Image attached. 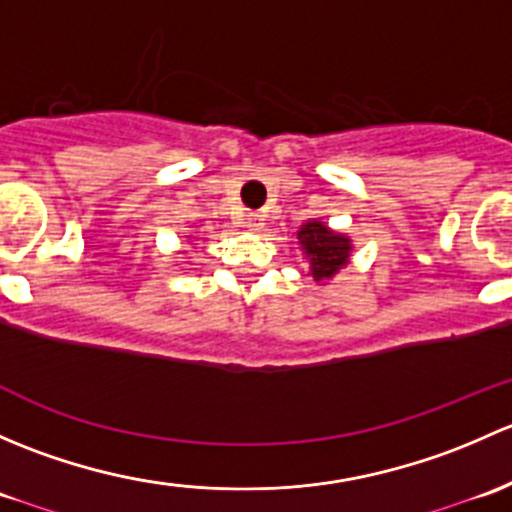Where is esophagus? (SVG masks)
<instances>
[{"label":"esophagus","mask_w":512,"mask_h":512,"mask_svg":"<svg viewBox=\"0 0 512 512\" xmlns=\"http://www.w3.org/2000/svg\"><path fill=\"white\" fill-rule=\"evenodd\" d=\"M247 227H250V230H262V227H265V215L250 213L247 215Z\"/></svg>","instance_id":"1"}]
</instances>
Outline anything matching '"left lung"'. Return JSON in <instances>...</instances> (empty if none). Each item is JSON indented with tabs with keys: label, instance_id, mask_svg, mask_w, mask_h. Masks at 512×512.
Here are the masks:
<instances>
[{
	"label": "left lung",
	"instance_id": "left-lung-1",
	"mask_svg": "<svg viewBox=\"0 0 512 512\" xmlns=\"http://www.w3.org/2000/svg\"><path fill=\"white\" fill-rule=\"evenodd\" d=\"M297 242L299 250H302V260L307 262L309 275H312L317 285H327L352 260V237L332 230V227L324 225L317 218L307 220V223L299 227Z\"/></svg>",
	"mask_w": 512,
	"mask_h": 512
}]
</instances>
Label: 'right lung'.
<instances>
[{
  "label": "right lung",
  "mask_w": 512,
  "mask_h": 512,
  "mask_svg": "<svg viewBox=\"0 0 512 512\" xmlns=\"http://www.w3.org/2000/svg\"><path fill=\"white\" fill-rule=\"evenodd\" d=\"M188 237H190V235H188Z\"/></svg>",
  "instance_id": "add662e5"
}]
</instances>
